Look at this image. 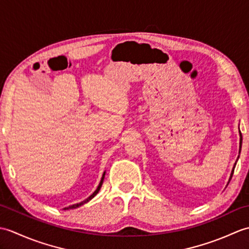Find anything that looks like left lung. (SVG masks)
Returning <instances> with one entry per match:
<instances>
[{"label": "left lung", "mask_w": 249, "mask_h": 249, "mask_svg": "<svg viewBox=\"0 0 249 249\" xmlns=\"http://www.w3.org/2000/svg\"><path fill=\"white\" fill-rule=\"evenodd\" d=\"M240 136H241V138H240V149H241V145H242V134H241V131H240ZM233 172H234V168H233V169H232V173H231V177H230V179H231L232 176H233Z\"/></svg>", "instance_id": "1"}]
</instances>
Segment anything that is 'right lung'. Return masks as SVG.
Returning a JSON list of instances; mask_svg holds the SVG:
<instances>
[{
	"label": "right lung",
	"instance_id": "add662e5",
	"mask_svg": "<svg viewBox=\"0 0 249 249\" xmlns=\"http://www.w3.org/2000/svg\"><path fill=\"white\" fill-rule=\"evenodd\" d=\"M104 178H105V172H104V174H103V178H102V179H100V183H99V185H98V187H97V189L95 190V192L89 196V197L88 198V199H86L84 201H82V202H80V203H77V204H72V205H70L68 206V208H65L64 210H68V209H76V208H78V206H81L82 204H84V203H87V202H89V200H91L92 198H94L95 196H96L97 194H98V192H99V189H100V187H102V185H103V182H104Z\"/></svg>",
	"mask_w": 249,
	"mask_h": 249
}]
</instances>
